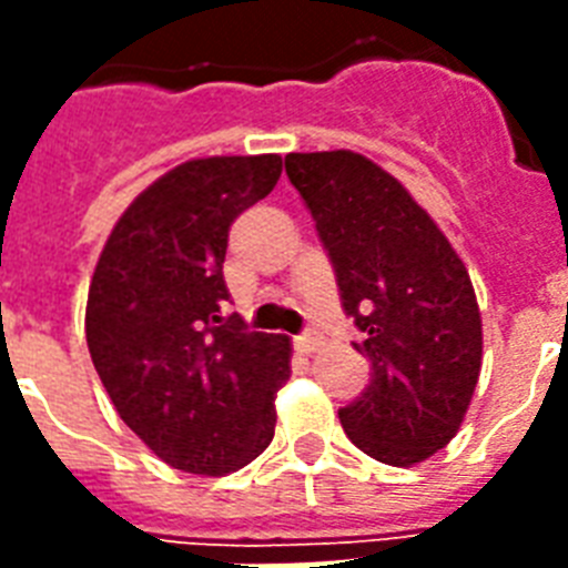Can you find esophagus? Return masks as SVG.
<instances>
[{
	"label": "esophagus",
	"mask_w": 568,
	"mask_h": 568,
	"mask_svg": "<svg viewBox=\"0 0 568 568\" xmlns=\"http://www.w3.org/2000/svg\"><path fill=\"white\" fill-rule=\"evenodd\" d=\"M294 347H297L301 354H315L321 347V336L315 329H310V333H303V336L294 338Z\"/></svg>",
	"instance_id": "1"
}]
</instances>
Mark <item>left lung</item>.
Listing matches in <instances>:
<instances>
[{
    "mask_svg": "<svg viewBox=\"0 0 568 568\" xmlns=\"http://www.w3.org/2000/svg\"><path fill=\"white\" fill-rule=\"evenodd\" d=\"M285 173L336 271L372 379L338 409L347 439L388 466L445 448L475 395L484 329L466 265L383 168L351 150L288 153Z\"/></svg>",
    "mask_w": 568,
    "mask_h": 568,
    "instance_id": "left-lung-1",
    "label": "left lung"
}]
</instances>
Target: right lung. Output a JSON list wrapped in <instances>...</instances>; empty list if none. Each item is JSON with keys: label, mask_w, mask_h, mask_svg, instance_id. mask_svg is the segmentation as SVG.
Segmentation results:
<instances>
[{"label": "right lung", "mask_w": 568, "mask_h": 568, "mask_svg": "<svg viewBox=\"0 0 568 568\" xmlns=\"http://www.w3.org/2000/svg\"><path fill=\"white\" fill-rule=\"evenodd\" d=\"M280 155L194 159L153 182L111 230L84 336L129 430L168 466L226 475L274 439L292 345L226 315L230 226L274 191Z\"/></svg>", "instance_id": "add662e5"}]
</instances>
